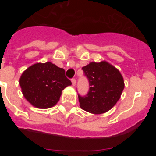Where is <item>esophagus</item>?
<instances>
[{"instance_id":"1","label":"esophagus","mask_w":156,"mask_h":156,"mask_svg":"<svg viewBox=\"0 0 156 156\" xmlns=\"http://www.w3.org/2000/svg\"><path fill=\"white\" fill-rule=\"evenodd\" d=\"M72 84H73V86H75L76 83V79H72Z\"/></svg>"}]
</instances>
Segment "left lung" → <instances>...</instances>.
Instances as JSON below:
<instances>
[{"label": "left lung", "instance_id": "8db88e82", "mask_svg": "<svg viewBox=\"0 0 156 156\" xmlns=\"http://www.w3.org/2000/svg\"><path fill=\"white\" fill-rule=\"evenodd\" d=\"M89 80L88 94L79 98L82 109L93 114H102L111 109L120 98L124 80L120 72L106 61L90 62L82 68Z\"/></svg>", "mask_w": 156, "mask_h": 156}]
</instances>
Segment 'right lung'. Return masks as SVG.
Wrapping results in <instances>:
<instances>
[{
  "label": "right lung",
  "mask_w": 156,
  "mask_h": 156,
  "mask_svg": "<svg viewBox=\"0 0 156 156\" xmlns=\"http://www.w3.org/2000/svg\"><path fill=\"white\" fill-rule=\"evenodd\" d=\"M66 72L51 62L32 65L22 73L19 84L24 98L38 108L55 105L62 91L72 84Z\"/></svg>",
  "instance_id": "right-lung-1"
}]
</instances>
